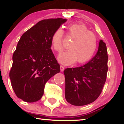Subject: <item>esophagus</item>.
<instances>
[{
  "instance_id": "obj_1",
  "label": "esophagus",
  "mask_w": 124,
  "mask_h": 124,
  "mask_svg": "<svg viewBox=\"0 0 124 124\" xmlns=\"http://www.w3.org/2000/svg\"><path fill=\"white\" fill-rule=\"evenodd\" d=\"M60 69H61V72H63L64 70V69H65V68L63 66H62V65H61L60 66Z\"/></svg>"
}]
</instances>
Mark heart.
Wrapping results in <instances>:
<instances>
[{"mask_svg":"<svg viewBox=\"0 0 124 124\" xmlns=\"http://www.w3.org/2000/svg\"><path fill=\"white\" fill-rule=\"evenodd\" d=\"M68 35L73 39L69 46V50L59 54L58 59L64 65H70L76 62L83 63L92 59L97 47L96 37L85 25L73 24L69 25ZM63 31L56 30L51 37V45L56 52L63 49L62 38Z\"/></svg>","mask_w":124,"mask_h":124,"instance_id":"heart-1","label":"heart"}]
</instances>
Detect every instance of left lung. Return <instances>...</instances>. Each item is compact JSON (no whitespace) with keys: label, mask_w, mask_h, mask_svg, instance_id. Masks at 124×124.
Here are the masks:
<instances>
[{"label":"left lung","mask_w":124,"mask_h":124,"mask_svg":"<svg viewBox=\"0 0 124 124\" xmlns=\"http://www.w3.org/2000/svg\"><path fill=\"white\" fill-rule=\"evenodd\" d=\"M108 55L106 44L100 39L95 56L88 63L78 68H67L65 99L70 104L85 106L99 97L106 80Z\"/></svg>","instance_id":"left-lung-1"}]
</instances>
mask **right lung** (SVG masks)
I'll return each mask as SVG.
<instances>
[{"mask_svg": "<svg viewBox=\"0 0 124 124\" xmlns=\"http://www.w3.org/2000/svg\"><path fill=\"white\" fill-rule=\"evenodd\" d=\"M66 21L61 18L41 20L18 41L9 76L15 94L24 101L33 103L40 100L45 83L60 72L51 49V37Z\"/></svg>", "mask_w": 124, "mask_h": 124, "instance_id": "obj_1", "label": "right lung"}]
</instances>
